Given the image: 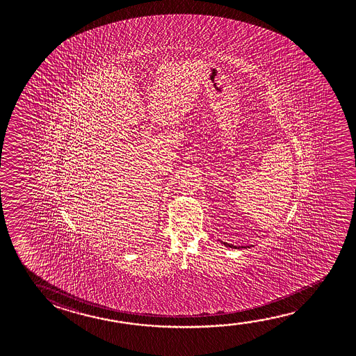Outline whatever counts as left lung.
Instances as JSON below:
<instances>
[{"label": "left lung", "mask_w": 356, "mask_h": 356, "mask_svg": "<svg viewBox=\"0 0 356 356\" xmlns=\"http://www.w3.org/2000/svg\"><path fill=\"white\" fill-rule=\"evenodd\" d=\"M222 245H226V247H229V248H247V247H243V245H241V247H237V245H228V243H225V242H221Z\"/></svg>", "instance_id": "8db88e82"}]
</instances>
